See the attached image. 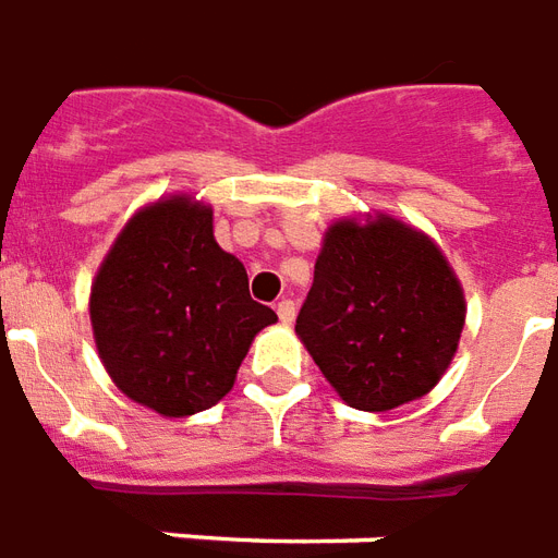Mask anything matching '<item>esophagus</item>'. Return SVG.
Returning a JSON list of instances; mask_svg holds the SVG:
<instances>
[{"label": "esophagus", "mask_w": 558, "mask_h": 558, "mask_svg": "<svg viewBox=\"0 0 558 558\" xmlns=\"http://www.w3.org/2000/svg\"><path fill=\"white\" fill-rule=\"evenodd\" d=\"M276 315H279V320H282L284 327H288V324H294V318H296L294 300H282V303L276 306Z\"/></svg>", "instance_id": "34e87169"}]
</instances>
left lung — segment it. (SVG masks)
Wrapping results in <instances>:
<instances>
[{"instance_id": "obj_1", "label": "left lung", "mask_w": 558, "mask_h": 558, "mask_svg": "<svg viewBox=\"0 0 558 558\" xmlns=\"http://www.w3.org/2000/svg\"><path fill=\"white\" fill-rule=\"evenodd\" d=\"M466 320L461 279L425 231L389 214L324 231L296 336L348 408L386 413L428 396Z\"/></svg>"}]
</instances>
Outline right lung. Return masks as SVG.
I'll list each match as a JSON object with an SVG mask.
<instances>
[{
    "label": "right lung",
    "mask_w": 558,
    "mask_h": 558,
    "mask_svg": "<svg viewBox=\"0 0 558 558\" xmlns=\"http://www.w3.org/2000/svg\"><path fill=\"white\" fill-rule=\"evenodd\" d=\"M88 315L112 384L142 408L184 418L229 396L252 339L276 324L246 267L214 238V207L162 195L118 231Z\"/></svg>",
    "instance_id": "right-lung-1"
}]
</instances>
